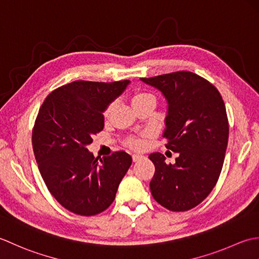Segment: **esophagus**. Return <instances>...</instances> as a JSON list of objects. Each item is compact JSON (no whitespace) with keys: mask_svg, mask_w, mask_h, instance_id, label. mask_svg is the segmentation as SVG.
<instances>
[{"mask_svg":"<svg viewBox=\"0 0 259 259\" xmlns=\"http://www.w3.org/2000/svg\"><path fill=\"white\" fill-rule=\"evenodd\" d=\"M142 157H143V155H140V154H133V155H132V159H133V162L140 161Z\"/></svg>","mask_w":259,"mask_h":259,"instance_id":"obj_1","label":"esophagus"}]
</instances>
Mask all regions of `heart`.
<instances>
[{
    "instance_id": "obj_1",
    "label": "heart",
    "mask_w": 259,
    "mask_h": 259,
    "mask_svg": "<svg viewBox=\"0 0 259 259\" xmlns=\"http://www.w3.org/2000/svg\"><path fill=\"white\" fill-rule=\"evenodd\" d=\"M150 99H155V97L150 93L137 91L134 93L133 96H132V104H133V106L135 107V106H137V105H140V104L144 103V102H146V100H150ZM114 106H115L114 103H110L109 105H107V107L104 110L105 117H108L110 113H112V110L114 109ZM126 145L130 146L131 149L141 150V149H143L144 142L142 141L140 137H130V139L126 141Z\"/></svg>"
}]
</instances>
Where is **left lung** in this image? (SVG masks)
<instances>
[{
    "label": "left lung",
    "instance_id": "obj_1",
    "mask_svg": "<svg viewBox=\"0 0 259 259\" xmlns=\"http://www.w3.org/2000/svg\"><path fill=\"white\" fill-rule=\"evenodd\" d=\"M164 95L167 115L163 137L179 156L166 164L152 153L155 172L150 182L153 198L170 211H188L209 196L217 183L228 144L229 124L218 89L190 71L141 78Z\"/></svg>",
    "mask_w": 259,
    "mask_h": 259
}]
</instances>
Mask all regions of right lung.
Returning a JSON list of instances; mask_svg holds the SVG:
<instances>
[{
  "label": "right lung",
  "instance_id": "obj_1",
  "mask_svg": "<svg viewBox=\"0 0 259 259\" xmlns=\"http://www.w3.org/2000/svg\"><path fill=\"white\" fill-rule=\"evenodd\" d=\"M128 83L72 81L51 92L39 109L32 131L39 171L52 196L73 213L106 210L132 164L124 151L98 160L86 147L104 128L105 108Z\"/></svg>",
  "mask_w": 259,
  "mask_h": 259
}]
</instances>
